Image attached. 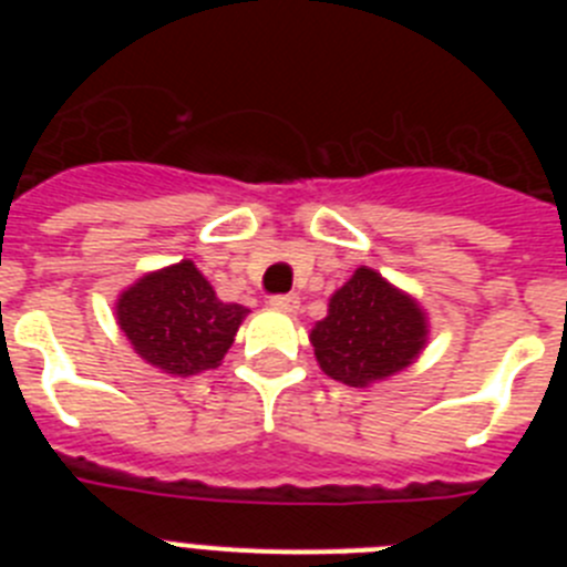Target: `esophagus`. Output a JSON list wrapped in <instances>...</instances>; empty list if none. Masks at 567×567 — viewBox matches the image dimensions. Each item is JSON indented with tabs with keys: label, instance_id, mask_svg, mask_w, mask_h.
<instances>
[{
	"label": "esophagus",
	"instance_id": "obj_1",
	"mask_svg": "<svg viewBox=\"0 0 567 567\" xmlns=\"http://www.w3.org/2000/svg\"><path fill=\"white\" fill-rule=\"evenodd\" d=\"M269 307L280 309V312H298L300 298H298V295H295V292H289V295H272V298H269Z\"/></svg>",
	"mask_w": 567,
	"mask_h": 567
}]
</instances>
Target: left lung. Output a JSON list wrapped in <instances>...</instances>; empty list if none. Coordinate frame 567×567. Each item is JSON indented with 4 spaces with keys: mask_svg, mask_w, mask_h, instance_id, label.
<instances>
[{
    "mask_svg": "<svg viewBox=\"0 0 567 567\" xmlns=\"http://www.w3.org/2000/svg\"><path fill=\"white\" fill-rule=\"evenodd\" d=\"M425 343V318L412 298L360 267L329 300L312 329L320 369L346 385L383 380L412 363Z\"/></svg>",
    "mask_w": 567,
    "mask_h": 567,
    "instance_id": "left-lung-1",
    "label": "left lung"
}]
</instances>
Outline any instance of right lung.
<instances>
[{"mask_svg": "<svg viewBox=\"0 0 567 567\" xmlns=\"http://www.w3.org/2000/svg\"><path fill=\"white\" fill-rule=\"evenodd\" d=\"M247 312L240 303L215 298L193 260L144 275L118 298L115 309L135 352L178 378L221 363Z\"/></svg>", "mask_w": 567, "mask_h": 567, "instance_id": "right-lung-1", "label": "right lung"}]
</instances>
